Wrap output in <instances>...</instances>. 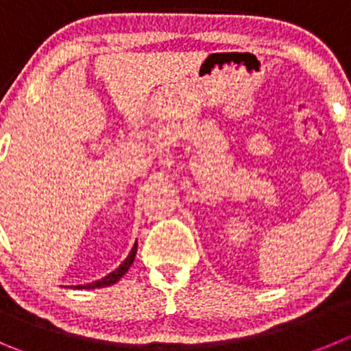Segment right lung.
<instances>
[{"label": "right lung", "mask_w": 351, "mask_h": 351, "mask_svg": "<svg viewBox=\"0 0 351 351\" xmlns=\"http://www.w3.org/2000/svg\"><path fill=\"white\" fill-rule=\"evenodd\" d=\"M136 247H138V244H136V242H135V245L131 247V251H130V254H128L126 260H124L123 263H121L119 267L116 268V270L110 271V274L106 275V277H101L100 280H95V282L86 284V286H84V289H97V287H107V286H112V284H116L117 280H119L121 277H123V275L126 274L128 268H130L131 265H133V261H135ZM81 287H83V286H81Z\"/></svg>", "instance_id": "1"}]
</instances>
